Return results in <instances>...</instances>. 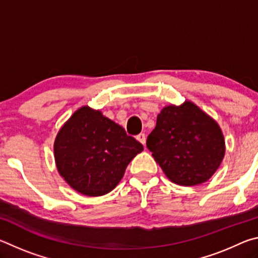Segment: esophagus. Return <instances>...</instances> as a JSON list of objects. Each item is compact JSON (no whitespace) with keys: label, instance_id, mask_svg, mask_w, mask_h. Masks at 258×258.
Instances as JSON below:
<instances>
[{"label":"esophagus","instance_id":"esophagus-1","mask_svg":"<svg viewBox=\"0 0 258 258\" xmlns=\"http://www.w3.org/2000/svg\"><path fill=\"white\" fill-rule=\"evenodd\" d=\"M137 140H138V141H139L140 143H142L143 146H146V140H147V137H146V134H145V133H140L139 135H137Z\"/></svg>","mask_w":258,"mask_h":258}]
</instances>
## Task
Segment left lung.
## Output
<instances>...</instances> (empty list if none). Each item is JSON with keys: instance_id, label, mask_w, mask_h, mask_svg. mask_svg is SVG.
<instances>
[{"instance_id": "obj_1", "label": "left lung", "mask_w": 258, "mask_h": 258, "mask_svg": "<svg viewBox=\"0 0 258 258\" xmlns=\"http://www.w3.org/2000/svg\"><path fill=\"white\" fill-rule=\"evenodd\" d=\"M147 148L169 180L192 186L209 180L220 167L225 142L216 121L185 101L161 110Z\"/></svg>"}]
</instances>
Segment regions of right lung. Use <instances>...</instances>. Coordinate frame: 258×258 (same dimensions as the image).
<instances>
[{"instance_id":"right-lung-1","label":"right lung","mask_w":258,"mask_h":258,"mask_svg":"<svg viewBox=\"0 0 258 258\" xmlns=\"http://www.w3.org/2000/svg\"><path fill=\"white\" fill-rule=\"evenodd\" d=\"M143 146L99 110L82 107L59 131L54 158L60 175L89 197L110 192Z\"/></svg>"}]
</instances>
